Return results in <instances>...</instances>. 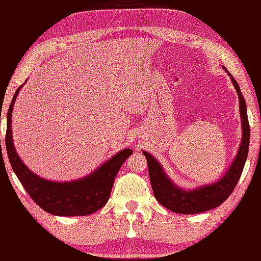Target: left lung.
Returning a JSON list of instances; mask_svg holds the SVG:
<instances>
[{
	"mask_svg": "<svg viewBox=\"0 0 261 261\" xmlns=\"http://www.w3.org/2000/svg\"><path fill=\"white\" fill-rule=\"evenodd\" d=\"M224 69L230 75L238 96H239L242 120V141L234 162L230 166L228 173L212 185L198 187L193 191H184L175 186L174 182L164 173L162 166L150 153L143 151V154L147 158L149 177H150L154 197L163 206L175 213L196 214L220 206L233 192L245 167L249 150V140H250V125L248 121L246 101L233 76L229 73L228 69Z\"/></svg>",
	"mask_w": 261,
	"mask_h": 261,
	"instance_id": "8db88e82",
	"label": "left lung"
}]
</instances>
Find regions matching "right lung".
Wrapping results in <instances>:
<instances>
[{
  "mask_svg": "<svg viewBox=\"0 0 261 261\" xmlns=\"http://www.w3.org/2000/svg\"><path fill=\"white\" fill-rule=\"evenodd\" d=\"M23 84L16 90L10 104L5 135V147L16 177L35 203L48 213L59 216H83L96 212L109 201L115 176L127 157H130L132 150L124 149L118 152L94 173L80 180L57 182L35 175L21 162L12 140L11 121L13 104Z\"/></svg>",
  "mask_w": 261,
  "mask_h": 261,
  "instance_id": "obj_1",
  "label": "right lung"
}]
</instances>
